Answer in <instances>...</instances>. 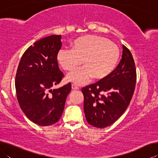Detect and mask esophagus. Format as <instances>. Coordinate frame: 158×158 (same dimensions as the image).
Instances as JSON below:
<instances>
[{
    "label": "esophagus",
    "instance_id": "obj_1",
    "mask_svg": "<svg viewBox=\"0 0 158 158\" xmlns=\"http://www.w3.org/2000/svg\"><path fill=\"white\" fill-rule=\"evenodd\" d=\"M72 89L74 90H79V89L74 84H72Z\"/></svg>",
    "mask_w": 158,
    "mask_h": 158
}]
</instances>
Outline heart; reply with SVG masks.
Instances as JSON below:
<instances>
[{
	"label": "heart",
	"mask_w": 158,
	"mask_h": 158,
	"mask_svg": "<svg viewBox=\"0 0 158 158\" xmlns=\"http://www.w3.org/2000/svg\"><path fill=\"white\" fill-rule=\"evenodd\" d=\"M72 49L61 48L56 60L61 68L69 71L81 63L84 67L74 69L66 80L77 85L85 84L92 78L95 81L107 79L116 69L120 57L116 44L105 37L86 35L79 37L72 44Z\"/></svg>",
	"instance_id": "obj_1"
}]
</instances>
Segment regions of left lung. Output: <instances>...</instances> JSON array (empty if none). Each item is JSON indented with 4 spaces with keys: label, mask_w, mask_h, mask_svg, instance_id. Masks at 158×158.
Returning <instances> with one entry per match:
<instances>
[{
    "label": "left lung",
    "mask_w": 158,
    "mask_h": 158,
    "mask_svg": "<svg viewBox=\"0 0 158 158\" xmlns=\"http://www.w3.org/2000/svg\"><path fill=\"white\" fill-rule=\"evenodd\" d=\"M137 73L132 55L123 45L121 61L107 79L81 89L84 110L89 123L105 128L116 122L126 110L135 91Z\"/></svg>",
    "instance_id": "obj_1"
}]
</instances>
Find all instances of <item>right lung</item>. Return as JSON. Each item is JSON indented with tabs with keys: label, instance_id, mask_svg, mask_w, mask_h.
I'll return each mask as SVG.
<instances>
[{
	"label": "right lung",
	"instance_id": "obj_1",
	"mask_svg": "<svg viewBox=\"0 0 158 158\" xmlns=\"http://www.w3.org/2000/svg\"><path fill=\"white\" fill-rule=\"evenodd\" d=\"M61 35H53L35 42L23 53L16 74V93L21 110L40 126L59 121L71 91L70 83L52 89L64 77L56 60Z\"/></svg>",
	"mask_w": 158,
	"mask_h": 158
}]
</instances>
